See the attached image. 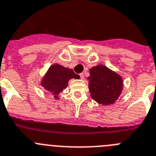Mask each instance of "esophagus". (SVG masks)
Returning a JSON list of instances; mask_svg holds the SVG:
<instances>
[{
  "mask_svg": "<svg viewBox=\"0 0 156 156\" xmlns=\"http://www.w3.org/2000/svg\"><path fill=\"white\" fill-rule=\"evenodd\" d=\"M80 77H81V79H84V78H85V75H84V73H81L80 74Z\"/></svg>",
  "mask_w": 156,
  "mask_h": 156,
  "instance_id": "obj_1",
  "label": "esophagus"
}]
</instances>
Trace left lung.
Segmentation results:
<instances>
[{"label": "left lung", "instance_id": "obj_1", "mask_svg": "<svg viewBox=\"0 0 156 156\" xmlns=\"http://www.w3.org/2000/svg\"><path fill=\"white\" fill-rule=\"evenodd\" d=\"M89 72L88 89L91 98L102 105L115 104L124 87L122 76L103 65L92 67Z\"/></svg>", "mask_w": 156, "mask_h": 156}]
</instances>
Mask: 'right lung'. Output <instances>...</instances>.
<instances>
[{
  "instance_id": "right-lung-1",
  "label": "right lung",
  "mask_w": 156,
  "mask_h": 156,
  "mask_svg": "<svg viewBox=\"0 0 156 156\" xmlns=\"http://www.w3.org/2000/svg\"><path fill=\"white\" fill-rule=\"evenodd\" d=\"M79 79L71 68H65L59 64L51 65L41 80V85L48 92L51 93L55 99H59V94L67 88L70 79Z\"/></svg>"
}]
</instances>
